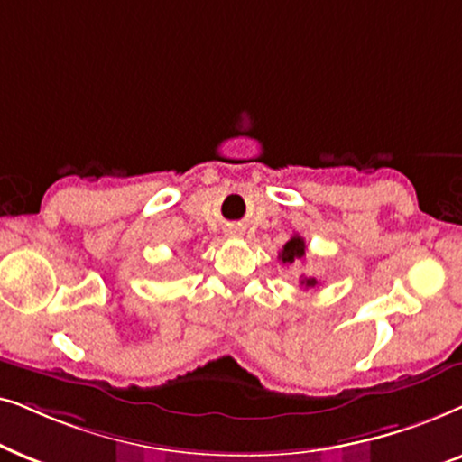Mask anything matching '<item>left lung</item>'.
<instances>
[{"mask_svg": "<svg viewBox=\"0 0 462 462\" xmlns=\"http://www.w3.org/2000/svg\"><path fill=\"white\" fill-rule=\"evenodd\" d=\"M279 257L282 260V263L302 262L304 257H306V243H304V238L298 236V235H293L285 243V247H282ZM300 285H302L304 289H312V287L319 285V281L315 279V276H302V279H300Z\"/></svg>", "mask_w": 462, "mask_h": 462, "instance_id": "8db88e82", "label": "left lung"}]
</instances>
